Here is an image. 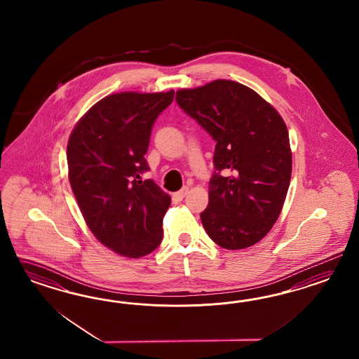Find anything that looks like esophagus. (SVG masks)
I'll list each match as a JSON object with an SVG mask.
<instances>
[{"instance_id":"esophagus-1","label":"esophagus","mask_w":359,"mask_h":359,"mask_svg":"<svg viewBox=\"0 0 359 359\" xmlns=\"http://www.w3.org/2000/svg\"><path fill=\"white\" fill-rule=\"evenodd\" d=\"M187 194H188V187H184V188H182L179 192L174 194V198H176L177 201H180V200H183V198H184Z\"/></svg>"}]
</instances>
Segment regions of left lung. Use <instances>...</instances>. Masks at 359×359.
Masks as SVG:
<instances>
[{"instance_id": "obj_1", "label": "left lung", "mask_w": 359, "mask_h": 359, "mask_svg": "<svg viewBox=\"0 0 359 359\" xmlns=\"http://www.w3.org/2000/svg\"><path fill=\"white\" fill-rule=\"evenodd\" d=\"M176 101L217 142L203 226L224 249L250 248L280 216L290 187L292 151L282 116L251 88L222 79L179 89Z\"/></svg>"}]
</instances>
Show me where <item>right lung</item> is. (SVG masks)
<instances>
[{
	"label": "right lung",
	"instance_id": "add662e5",
	"mask_svg": "<svg viewBox=\"0 0 359 359\" xmlns=\"http://www.w3.org/2000/svg\"><path fill=\"white\" fill-rule=\"evenodd\" d=\"M174 90L120 92L100 100L77 121L67 143L68 179L93 236L126 258H141L163 238L171 197L152 180L144 159L156 117Z\"/></svg>",
	"mask_w": 359,
	"mask_h": 359
}]
</instances>
